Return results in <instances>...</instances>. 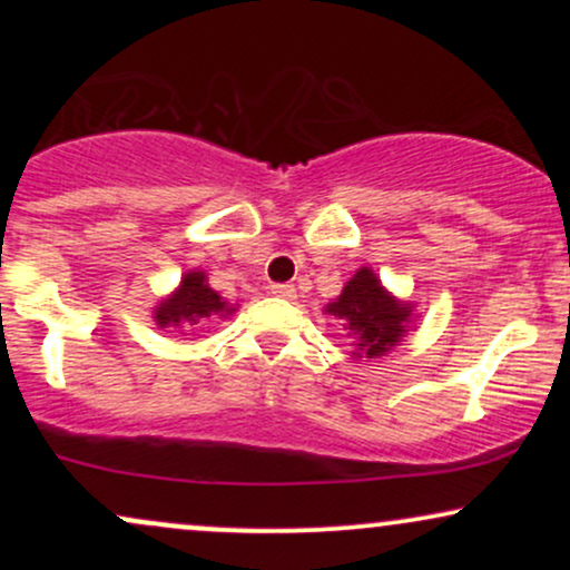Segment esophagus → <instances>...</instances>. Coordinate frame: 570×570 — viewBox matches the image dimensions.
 Segmentation results:
<instances>
[{"label":"esophagus","mask_w":570,"mask_h":570,"mask_svg":"<svg viewBox=\"0 0 570 570\" xmlns=\"http://www.w3.org/2000/svg\"><path fill=\"white\" fill-rule=\"evenodd\" d=\"M271 292L276 294V297H281V299H294V297H297V289H294L292 284H273Z\"/></svg>","instance_id":"34e87169"}]
</instances>
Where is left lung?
I'll list each match as a JSON object with an SVG mask.
<instances>
[{
  "instance_id": "obj_1",
  "label": "left lung",
  "mask_w": 570,
  "mask_h": 570,
  "mask_svg": "<svg viewBox=\"0 0 570 570\" xmlns=\"http://www.w3.org/2000/svg\"><path fill=\"white\" fill-rule=\"evenodd\" d=\"M330 313L348 324L353 337L358 340V351L367 353V358L391 351V345H396L402 337L404 322L410 318V307L399 305L367 267H362L343 286V294L337 303L330 305Z\"/></svg>"
}]
</instances>
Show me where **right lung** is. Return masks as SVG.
<instances>
[{
  "label": "right lung",
  "instance_id": "obj_1",
  "mask_svg": "<svg viewBox=\"0 0 570 570\" xmlns=\"http://www.w3.org/2000/svg\"><path fill=\"white\" fill-rule=\"evenodd\" d=\"M230 311L233 307H227L225 299L206 284V276H203V273H187V276L181 278L179 292H176L171 299H166V303H160L155 318H158L160 326H179L187 322L195 324L200 322V318Z\"/></svg>",
  "mask_w": 570,
  "mask_h": 570
}]
</instances>
